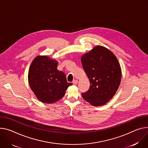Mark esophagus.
I'll return each mask as SVG.
<instances>
[{
    "instance_id": "1",
    "label": "esophagus",
    "mask_w": 148,
    "mask_h": 148,
    "mask_svg": "<svg viewBox=\"0 0 148 148\" xmlns=\"http://www.w3.org/2000/svg\"><path fill=\"white\" fill-rule=\"evenodd\" d=\"M73 83L74 84H77L78 83V80L77 79H74V81L73 82Z\"/></svg>"
}]
</instances>
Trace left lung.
<instances>
[{"instance_id": "obj_1", "label": "left lung", "mask_w": 148, "mask_h": 148, "mask_svg": "<svg viewBox=\"0 0 148 148\" xmlns=\"http://www.w3.org/2000/svg\"><path fill=\"white\" fill-rule=\"evenodd\" d=\"M83 68L90 83L83 98L94 106L108 102L117 91L122 70L117 58L109 49L101 45L94 47L81 57Z\"/></svg>"}]
</instances>
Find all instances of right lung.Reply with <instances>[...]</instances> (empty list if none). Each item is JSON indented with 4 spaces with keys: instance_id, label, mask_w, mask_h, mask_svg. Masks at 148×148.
Wrapping results in <instances>:
<instances>
[{
    "instance_id": "1",
    "label": "right lung",
    "mask_w": 148,
    "mask_h": 148,
    "mask_svg": "<svg viewBox=\"0 0 148 148\" xmlns=\"http://www.w3.org/2000/svg\"><path fill=\"white\" fill-rule=\"evenodd\" d=\"M58 61L47 56H38L28 71V82L36 98L42 103L60 100L72 83L66 82L65 74L57 70Z\"/></svg>"
}]
</instances>
